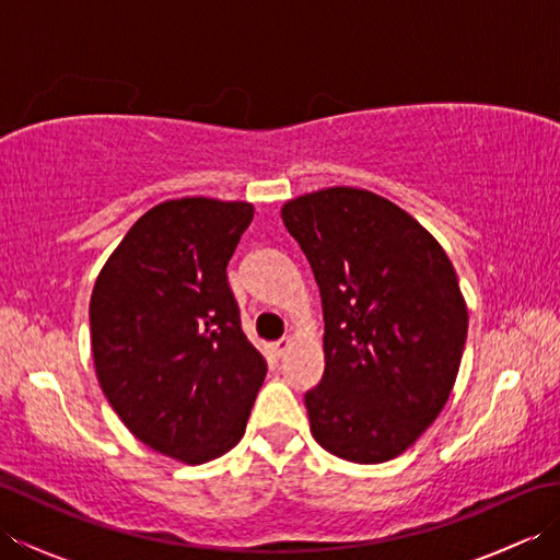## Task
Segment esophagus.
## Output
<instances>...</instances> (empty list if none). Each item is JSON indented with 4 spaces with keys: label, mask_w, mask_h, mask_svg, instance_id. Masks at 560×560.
I'll return each mask as SVG.
<instances>
[{
    "label": "esophagus",
    "mask_w": 560,
    "mask_h": 560,
    "mask_svg": "<svg viewBox=\"0 0 560 560\" xmlns=\"http://www.w3.org/2000/svg\"><path fill=\"white\" fill-rule=\"evenodd\" d=\"M289 349H291V337H283L277 343H273V353H277V355H283Z\"/></svg>",
    "instance_id": "1"
}]
</instances>
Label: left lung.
<instances>
[{
  "mask_svg": "<svg viewBox=\"0 0 560 560\" xmlns=\"http://www.w3.org/2000/svg\"><path fill=\"white\" fill-rule=\"evenodd\" d=\"M281 219L325 311V375L305 395L311 433L339 459H395L455 387L469 327L455 267L411 213L361 187L289 199Z\"/></svg>",
  "mask_w": 560,
  "mask_h": 560,
  "instance_id": "left-lung-1",
  "label": "left lung"
}]
</instances>
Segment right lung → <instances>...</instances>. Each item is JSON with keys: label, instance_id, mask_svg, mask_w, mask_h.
Masks as SVG:
<instances>
[{"label": "right lung", "instance_id": "obj_1", "mask_svg": "<svg viewBox=\"0 0 560 560\" xmlns=\"http://www.w3.org/2000/svg\"><path fill=\"white\" fill-rule=\"evenodd\" d=\"M253 217L249 201H161L113 249L91 293L105 399L137 440L183 464L241 443L267 375L225 277Z\"/></svg>", "mask_w": 560, "mask_h": 560}]
</instances>
